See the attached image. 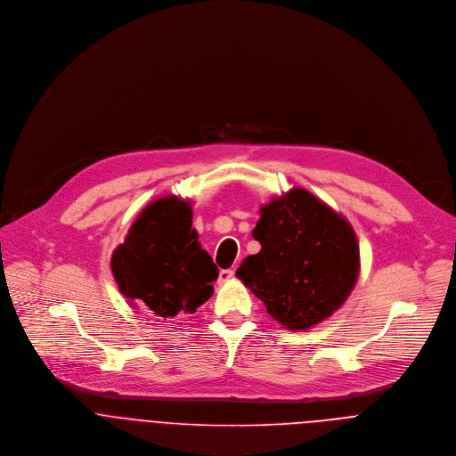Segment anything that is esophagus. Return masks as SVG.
<instances>
[{
	"instance_id": "esophagus-1",
	"label": "esophagus",
	"mask_w": 456,
	"mask_h": 456,
	"mask_svg": "<svg viewBox=\"0 0 456 456\" xmlns=\"http://www.w3.org/2000/svg\"><path fill=\"white\" fill-rule=\"evenodd\" d=\"M233 273H235V272H233L232 268H224V270H221V272H219V277H217V282H219V284L228 282V281L233 277Z\"/></svg>"
}]
</instances>
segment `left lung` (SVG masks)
<instances>
[{"instance_id": "obj_1", "label": "left lung", "mask_w": 456, "mask_h": 456, "mask_svg": "<svg viewBox=\"0 0 456 456\" xmlns=\"http://www.w3.org/2000/svg\"><path fill=\"white\" fill-rule=\"evenodd\" d=\"M253 237L261 251L244 258L237 275L281 325L307 330L346 302L360 249L349 223L323 201L291 190L261 208Z\"/></svg>"}]
</instances>
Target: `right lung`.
<instances>
[{"label":"right lung","mask_w":456,"mask_h":456,"mask_svg":"<svg viewBox=\"0 0 456 456\" xmlns=\"http://www.w3.org/2000/svg\"><path fill=\"white\" fill-rule=\"evenodd\" d=\"M186 201H152L112 256L121 293L159 318L193 314L212 293L219 270L201 249Z\"/></svg>","instance_id":"add662e5"}]
</instances>
